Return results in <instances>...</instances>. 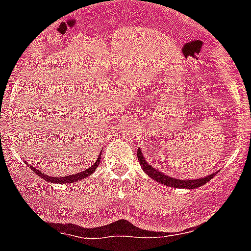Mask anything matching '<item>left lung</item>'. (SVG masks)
Segmentation results:
<instances>
[{
	"instance_id": "8db88e82",
	"label": "left lung",
	"mask_w": 251,
	"mask_h": 251,
	"mask_svg": "<svg viewBox=\"0 0 251 251\" xmlns=\"http://www.w3.org/2000/svg\"><path fill=\"white\" fill-rule=\"evenodd\" d=\"M137 156H138V161H140L141 168L143 169V171L148 175L149 177L154 179V181L159 182L161 184H165L168 187H174V188H187V189H193V188H198V187L203 186V184L207 183L212 177L215 176L217 173L209 175L206 177H201L199 179H178V178H174V177L168 176V175L161 174L160 171H158L156 169H154V166H151L147 160L144 159L143 154H142L141 149H137Z\"/></svg>"
}]
</instances>
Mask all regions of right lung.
I'll return each instance as SVG.
<instances>
[{
	"instance_id": "right-lung-1",
	"label": "right lung",
	"mask_w": 251,
	"mask_h": 251,
	"mask_svg": "<svg viewBox=\"0 0 251 251\" xmlns=\"http://www.w3.org/2000/svg\"><path fill=\"white\" fill-rule=\"evenodd\" d=\"M100 154H102V151H100ZM100 156L97 158V161H96L95 164H93L92 166H90L88 169H86V170H83L82 173L80 174H75V175H72V176H64V177H52L50 176V175L45 174V173H41V171H39L37 169H35L34 166L31 168V170L34 171L35 174L37 175V176H40L41 178H44L45 181L50 182V183H73V182H78L80 179H83L86 178V177H88L90 175L93 174V171L97 169L98 164H100Z\"/></svg>"
}]
</instances>
